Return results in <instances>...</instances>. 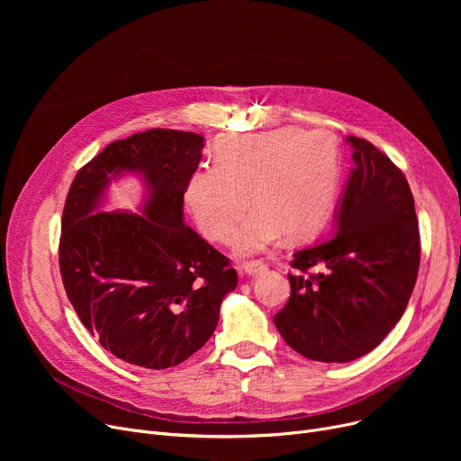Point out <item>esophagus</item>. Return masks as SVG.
Returning <instances> with one entry per match:
<instances>
[{"mask_svg":"<svg viewBox=\"0 0 461 461\" xmlns=\"http://www.w3.org/2000/svg\"><path fill=\"white\" fill-rule=\"evenodd\" d=\"M240 271H243L249 276H256V275H259L263 271H267V263H263V261H247V263L240 265Z\"/></svg>","mask_w":461,"mask_h":461,"instance_id":"obj_1","label":"esophagus"}]
</instances>
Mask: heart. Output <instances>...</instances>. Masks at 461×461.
<instances>
[{
	"instance_id": "b5f03b06",
	"label": "heart",
	"mask_w": 461,
	"mask_h": 461,
	"mask_svg": "<svg viewBox=\"0 0 461 461\" xmlns=\"http://www.w3.org/2000/svg\"><path fill=\"white\" fill-rule=\"evenodd\" d=\"M214 162L194 169L185 188L194 222L214 243L230 240L249 200L254 212L233 237L243 256L271 247L282 233L308 237L330 214L340 164L327 134L280 129L228 136L216 143Z\"/></svg>"
}]
</instances>
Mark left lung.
<instances>
[{
    "label": "left lung",
    "mask_w": 461,
    "mask_h": 461,
    "mask_svg": "<svg viewBox=\"0 0 461 461\" xmlns=\"http://www.w3.org/2000/svg\"><path fill=\"white\" fill-rule=\"evenodd\" d=\"M348 141L355 167L334 235L294 254L292 295L275 316L287 346L320 362H349L377 348L403 316L420 263L415 200L402 169L368 140Z\"/></svg>",
    "instance_id": "left-lung-1"
}]
</instances>
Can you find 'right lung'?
<instances>
[{
	"instance_id": "obj_1",
	"label": "right lung",
	"mask_w": 461,
	"mask_h": 461,
	"mask_svg": "<svg viewBox=\"0 0 461 461\" xmlns=\"http://www.w3.org/2000/svg\"><path fill=\"white\" fill-rule=\"evenodd\" d=\"M203 136L149 129L115 140L72 181L61 221L67 297L101 346L129 365L164 370L196 353L237 285L230 259L183 222ZM140 173L143 213L96 212L109 181Z\"/></svg>"
}]
</instances>
